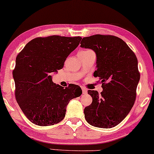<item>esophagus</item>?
<instances>
[{"label": "esophagus", "mask_w": 154, "mask_h": 154, "mask_svg": "<svg viewBox=\"0 0 154 154\" xmlns=\"http://www.w3.org/2000/svg\"><path fill=\"white\" fill-rule=\"evenodd\" d=\"M81 88H82V92H83V94H87L88 90L83 87H82Z\"/></svg>", "instance_id": "obj_1"}]
</instances>
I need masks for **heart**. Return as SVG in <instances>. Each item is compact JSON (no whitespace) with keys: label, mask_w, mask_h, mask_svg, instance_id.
I'll return each mask as SVG.
<instances>
[{"label":"heart","mask_w":154,"mask_h":154,"mask_svg":"<svg viewBox=\"0 0 154 154\" xmlns=\"http://www.w3.org/2000/svg\"><path fill=\"white\" fill-rule=\"evenodd\" d=\"M83 51V52H85V51Z\"/></svg>","instance_id":"obj_1"}]
</instances>
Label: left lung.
<instances>
[{
  "mask_svg": "<svg viewBox=\"0 0 154 154\" xmlns=\"http://www.w3.org/2000/svg\"><path fill=\"white\" fill-rule=\"evenodd\" d=\"M81 47L91 49L96 54L95 77L101 80V95L88 91L93 98L85 107V118L99 128H112L119 125L129 113L136 99L140 80L138 61L134 53L120 38L95 35L83 37Z\"/></svg>",
  "mask_w": 154,
  "mask_h": 154,
  "instance_id": "obj_1",
  "label": "left lung"
}]
</instances>
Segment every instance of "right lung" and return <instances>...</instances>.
Listing matches in <instances>:
<instances>
[{"label": "right lung", "instance_id": "add662e5", "mask_svg": "<svg viewBox=\"0 0 154 154\" xmlns=\"http://www.w3.org/2000/svg\"><path fill=\"white\" fill-rule=\"evenodd\" d=\"M82 38L58 35L29 42L17 56L13 71L15 97L27 118L39 126H50L64 118L71 100L81 96L77 85L63 88L52 81V73L63 63Z\"/></svg>", "mask_w": 154, "mask_h": 154}]
</instances>
